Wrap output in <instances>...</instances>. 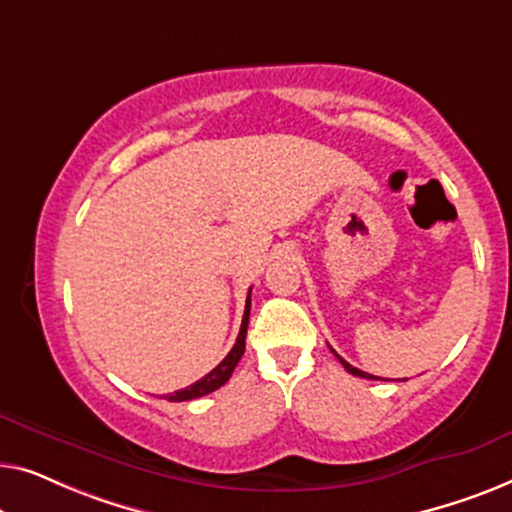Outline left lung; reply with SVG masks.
Instances as JSON below:
<instances>
[{
	"label": "left lung",
	"instance_id": "8db88e82",
	"mask_svg": "<svg viewBox=\"0 0 512 512\" xmlns=\"http://www.w3.org/2000/svg\"><path fill=\"white\" fill-rule=\"evenodd\" d=\"M331 352H334V350H331ZM334 355H336V352H334ZM338 357V355H336ZM338 362H341L343 366H345V371H348V373H352V376H359V378H369V380H378V378H373L371 376V373H366V371H359V369H355V366H352V364H348V362H345V359L343 357H338Z\"/></svg>",
	"mask_w": 512,
	"mask_h": 512
}]
</instances>
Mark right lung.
I'll return each instance as SVG.
<instances>
[{
  "instance_id": "right-lung-1",
  "label": "right lung",
  "mask_w": 512,
  "mask_h": 512,
  "mask_svg": "<svg viewBox=\"0 0 512 512\" xmlns=\"http://www.w3.org/2000/svg\"><path fill=\"white\" fill-rule=\"evenodd\" d=\"M248 320H250V292H248V299H246V313H243L241 331H239V336H236V343H234V348L229 350V355L222 359V362L215 366L211 373H206L204 378L197 380V383H192L190 387H185V390H178L174 394H169V401H192V399L206 397V394L215 392V390H218V387H222L229 378H232L236 364H239V359L243 357V352H246Z\"/></svg>"
}]
</instances>
